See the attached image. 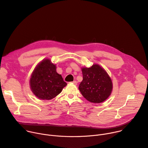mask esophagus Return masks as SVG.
<instances>
[{
    "mask_svg": "<svg viewBox=\"0 0 148 148\" xmlns=\"http://www.w3.org/2000/svg\"><path fill=\"white\" fill-rule=\"evenodd\" d=\"M72 82V84H73L74 85H77V82L76 81H73V82Z\"/></svg>",
    "mask_w": 148,
    "mask_h": 148,
    "instance_id": "1",
    "label": "esophagus"
}]
</instances>
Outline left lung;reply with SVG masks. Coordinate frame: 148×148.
I'll return each instance as SVG.
<instances>
[{
	"label": "left lung",
	"mask_w": 148,
	"mask_h": 148,
	"mask_svg": "<svg viewBox=\"0 0 148 148\" xmlns=\"http://www.w3.org/2000/svg\"><path fill=\"white\" fill-rule=\"evenodd\" d=\"M83 80L79 89L88 101L93 103H100L111 94L112 84L107 72L98 64L82 69Z\"/></svg>",
	"instance_id": "left-lung-1"
}]
</instances>
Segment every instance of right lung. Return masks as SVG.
Here are the masks:
<instances>
[{
	"label": "right lung",
	"instance_id": "obj_1",
	"mask_svg": "<svg viewBox=\"0 0 148 148\" xmlns=\"http://www.w3.org/2000/svg\"><path fill=\"white\" fill-rule=\"evenodd\" d=\"M56 66L49 59L42 60L34 71L30 79L32 92L41 99H51L59 95L67 85L56 72Z\"/></svg>",
	"mask_w": 148,
	"mask_h": 148
}]
</instances>
